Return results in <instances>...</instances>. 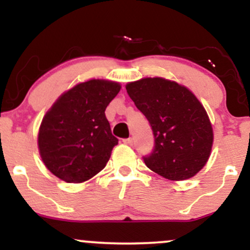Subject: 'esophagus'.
Returning <instances> with one entry per match:
<instances>
[{
	"label": "esophagus",
	"instance_id": "34e87169",
	"mask_svg": "<svg viewBox=\"0 0 250 250\" xmlns=\"http://www.w3.org/2000/svg\"><path fill=\"white\" fill-rule=\"evenodd\" d=\"M123 142H125V145H128V146H133V143H134L131 137H129V139H125V140H123Z\"/></svg>",
	"mask_w": 250,
	"mask_h": 250
}]
</instances>
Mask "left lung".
Masks as SVG:
<instances>
[{
  "label": "left lung",
  "instance_id": "obj_1",
  "mask_svg": "<svg viewBox=\"0 0 250 250\" xmlns=\"http://www.w3.org/2000/svg\"><path fill=\"white\" fill-rule=\"evenodd\" d=\"M125 89L153 129L155 146L143 157L146 166L171 181L199 173L210 156L214 134L196 96L185 85L162 77L129 82Z\"/></svg>",
  "mask_w": 250,
  "mask_h": 250
}]
</instances>
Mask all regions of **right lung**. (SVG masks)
Wrapping results in <instances>:
<instances>
[{
	"label": "right lung",
	"mask_w": 250,
	"mask_h": 250,
	"mask_svg": "<svg viewBox=\"0 0 250 250\" xmlns=\"http://www.w3.org/2000/svg\"><path fill=\"white\" fill-rule=\"evenodd\" d=\"M120 83L89 80L63 93L43 117L39 150L44 166L68 183L88 181L105 167L119 140L111 134L105 108Z\"/></svg>",
	"instance_id": "1"
}]
</instances>
